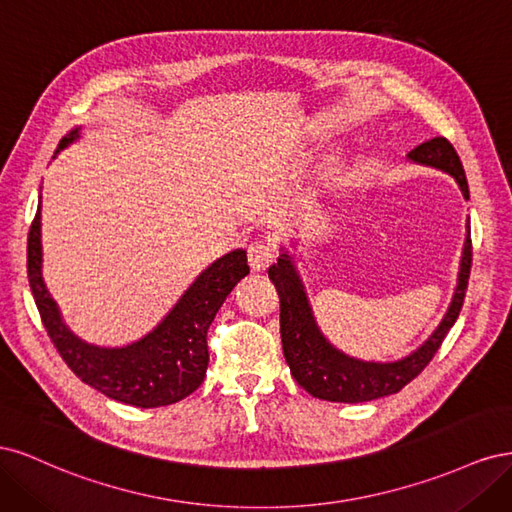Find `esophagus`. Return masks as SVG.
Masks as SVG:
<instances>
[{
  "label": "esophagus",
  "mask_w": 512,
  "mask_h": 512,
  "mask_svg": "<svg viewBox=\"0 0 512 512\" xmlns=\"http://www.w3.org/2000/svg\"><path fill=\"white\" fill-rule=\"evenodd\" d=\"M273 258H275V250L271 243L256 239L247 245V262H250V267L254 271H265L273 262Z\"/></svg>",
  "instance_id": "1"
}]
</instances>
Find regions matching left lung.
<instances>
[{
	"instance_id": "8db88e82",
	"label": "left lung",
	"mask_w": 512,
	"mask_h": 512,
	"mask_svg": "<svg viewBox=\"0 0 512 512\" xmlns=\"http://www.w3.org/2000/svg\"><path fill=\"white\" fill-rule=\"evenodd\" d=\"M410 160L418 164L436 166L444 173L453 175L463 192V198H470L466 170L461 166L455 147L442 136L412 149ZM472 269V239H466L461 258L459 284L451 307L440 322L438 331L427 342L412 352L408 359L397 363H365L350 359V356L335 350L318 331L312 309L307 305L303 286L294 273L286 254L277 258V265L269 267V280L275 284L280 294V333L286 363L294 380H297L307 393L318 399L339 401V404H361L384 395H393L404 389L440 350L446 333L451 331L466 299L468 280Z\"/></svg>"
}]
</instances>
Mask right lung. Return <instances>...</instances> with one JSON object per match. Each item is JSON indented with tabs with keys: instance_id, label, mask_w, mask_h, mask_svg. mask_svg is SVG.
<instances>
[{
	"instance_id": "obj_1",
	"label": "right lung",
	"mask_w": 512,
	"mask_h": 512,
	"mask_svg": "<svg viewBox=\"0 0 512 512\" xmlns=\"http://www.w3.org/2000/svg\"><path fill=\"white\" fill-rule=\"evenodd\" d=\"M72 141L64 138L61 147ZM40 205L27 235V277L46 333L61 359L85 384L136 408L177 404L205 380L207 331L230 290L250 273L243 250L230 252L198 275L179 303L141 342L126 348H96L74 337L42 282Z\"/></svg>"
}]
</instances>
